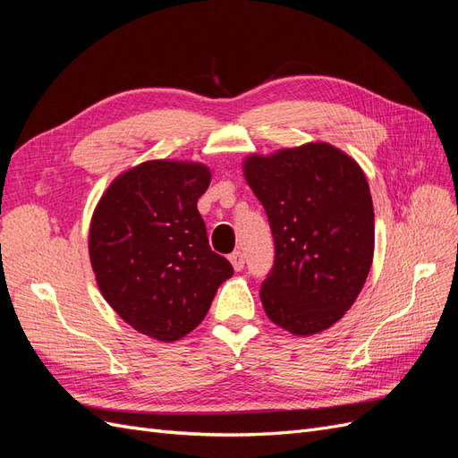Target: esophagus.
<instances>
[{"label":"esophagus","mask_w":458,"mask_h":458,"mask_svg":"<svg viewBox=\"0 0 458 458\" xmlns=\"http://www.w3.org/2000/svg\"><path fill=\"white\" fill-rule=\"evenodd\" d=\"M229 261H231V266H233V269L234 271H242L244 269V254L242 252H233L231 256H229Z\"/></svg>","instance_id":"1"}]
</instances>
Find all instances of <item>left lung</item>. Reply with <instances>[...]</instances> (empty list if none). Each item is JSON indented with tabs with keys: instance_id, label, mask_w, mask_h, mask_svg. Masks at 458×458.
Instances as JSON below:
<instances>
[{
	"instance_id": "left-lung-1",
	"label": "left lung",
	"mask_w": 458,
	"mask_h": 458,
	"mask_svg": "<svg viewBox=\"0 0 458 458\" xmlns=\"http://www.w3.org/2000/svg\"><path fill=\"white\" fill-rule=\"evenodd\" d=\"M242 174L267 214L275 263L259 298L294 336L318 335L361 293L374 256V208L365 172L348 152L310 141L252 152Z\"/></svg>"
}]
</instances>
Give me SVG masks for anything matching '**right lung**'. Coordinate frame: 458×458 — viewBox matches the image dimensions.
<instances>
[{
  "label": "right lung",
  "mask_w": 458,
  "mask_h": 458,
  "mask_svg": "<svg viewBox=\"0 0 458 458\" xmlns=\"http://www.w3.org/2000/svg\"><path fill=\"white\" fill-rule=\"evenodd\" d=\"M212 182L202 162L147 160L113 179L89 224L97 286L120 318L158 342L200 325L231 263L212 252L197 202Z\"/></svg>",
  "instance_id": "1"
}]
</instances>
